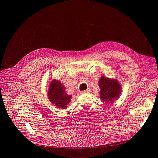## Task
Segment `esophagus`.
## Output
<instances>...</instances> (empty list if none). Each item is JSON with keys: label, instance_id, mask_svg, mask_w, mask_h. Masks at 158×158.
Wrapping results in <instances>:
<instances>
[{"label": "esophagus", "instance_id": "34e87169", "mask_svg": "<svg viewBox=\"0 0 158 158\" xmlns=\"http://www.w3.org/2000/svg\"><path fill=\"white\" fill-rule=\"evenodd\" d=\"M90 92V90L89 89H87V90H85V91H82L81 92V94H85V93H89Z\"/></svg>", "mask_w": 158, "mask_h": 158}]
</instances>
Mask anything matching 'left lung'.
Listing matches in <instances>:
<instances>
[{
  "mask_svg": "<svg viewBox=\"0 0 158 158\" xmlns=\"http://www.w3.org/2000/svg\"><path fill=\"white\" fill-rule=\"evenodd\" d=\"M98 86L100 88V99L106 103H113L115 99L119 97L121 93L119 82L113 78L102 76L98 81Z\"/></svg>",
  "mask_w": 158,
  "mask_h": 158,
  "instance_id": "obj_1",
  "label": "left lung"
}]
</instances>
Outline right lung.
<instances>
[{
    "instance_id": "1",
    "label": "right lung",
    "mask_w": 158,
    "mask_h": 158,
    "mask_svg": "<svg viewBox=\"0 0 158 158\" xmlns=\"http://www.w3.org/2000/svg\"><path fill=\"white\" fill-rule=\"evenodd\" d=\"M48 97L49 100L57 108L65 109L68 107L72 96L66 93L65 87L61 81L53 79L49 85Z\"/></svg>"
}]
</instances>
